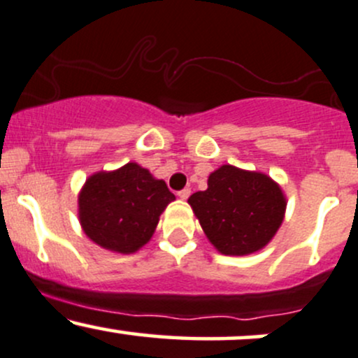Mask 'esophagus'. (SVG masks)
<instances>
[{
  "instance_id": "esophagus-1",
  "label": "esophagus",
  "mask_w": 358,
  "mask_h": 358,
  "mask_svg": "<svg viewBox=\"0 0 358 358\" xmlns=\"http://www.w3.org/2000/svg\"><path fill=\"white\" fill-rule=\"evenodd\" d=\"M190 195H192V190H190V188H183V190H180V192H178V196L182 198V200H187V198L190 196Z\"/></svg>"
}]
</instances>
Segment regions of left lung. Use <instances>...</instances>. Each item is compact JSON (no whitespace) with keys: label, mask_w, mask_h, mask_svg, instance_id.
<instances>
[{"label":"left lung","mask_w":358,"mask_h":358,"mask_svg":"<svg viewBox=\"0 0 358 358\" xmlns=\"http://www.w3.org/2000/svg\"><path fill=\"white\" fill-rule=\"evenodd\" d=\"M206 238L223 255H250L273 238L285 217L287 200L268 175L222 165L208 188L188 198Z\"/></svg>","instance_id":"1"}]
</instances>
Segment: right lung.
<instances>
[{
	"label": "right lung",
	"mask_w": 358,
	"mask_h": 358,
	"mask_svg": "<svg viewBox=\"0 0 358 358\" xmlns=\"http://www.w3.org/2000/svg\"><path fill=\"white\" fill-rule=\"evenodd\" d=\"M175 195L138 163L98 171L78 196V217L92 242L116 253H135L150 242L160 215Z\"/></svg>",
	"instance_id": "1"
}]
</instances>
